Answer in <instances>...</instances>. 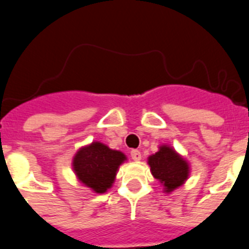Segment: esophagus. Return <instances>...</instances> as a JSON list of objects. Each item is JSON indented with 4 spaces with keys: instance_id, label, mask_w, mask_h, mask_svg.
I'll return each instance as SVG.
<instances>
[{
    "instance_id": "obj_1",
    "label": "esophagus",
    "mask_w": 249,
    "mask_h": 249,
    "mask_svg": "<svg viewBox=\"0 0 249 249\" xmlns=\"http://www.w3.org/2000/svg\"><path fill=\"white\" fill-rule=\"evenodd\" d=\"M129 153H131L132 160H141V152L138 151V149H132Z\"/></svg>"
}]
</instances>
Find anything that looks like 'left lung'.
<instances>
[{
	"label": "left lung",
	"mask_w": 249,
	"mask_h": 249,
	"mask_svg": "<svg viewBox=\"0 0 249 249\" xmlns=\"http://www.w3.org/2000/svg\"><path fill=\"white\" fill-rule=\"evenodd\" d=\"M151 172L164 186L166 192H172L183 184L188 177V163L168 146L160 147V151L148 157Z\"/></svg>",
	"instance_id": "1"
}]
</instances>
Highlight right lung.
<instances>
[{"label":"right lung","instance_id":"obj_1","mask_svg":"<svg viewBox=\"0 0 249 249\" xmlns=\"http://www.w3.org/2000/svg\"><path fill=\"white\" fill-rule=\"evenodd\" d=\"M126 160L122 152L108 148L100 142L83 147L73 158L77 177L96 193H105L112 186L118 166Z\"/></svg>","mask_w":249,"mask_h":249}]
</instances>
